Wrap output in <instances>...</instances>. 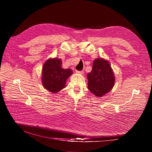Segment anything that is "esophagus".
Here are the masks:
<instances>
[{
	"instance_id": "34e87169",
	"label": "esophagus",
	"mask_w": 152,
	"mask_h": 152,
	"mask_svg": "<svg viewBox=\"0 0 152 152\" xmlns=\"http://www.w3.org/2000/svg\"><path fill=\"white\" fill-rule=\"evenodd\" d=\"M76 73H77V74H79V75H83V71H77V70H76Z\"/></svg>"
}]
</instances>
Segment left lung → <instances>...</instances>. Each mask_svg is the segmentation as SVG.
<instances>
[{"instance_id":"1","label":"left lung","mask_w":152,"mask_h":152,"mask_svg":"<svg viewBox=\"0 0 152 152\" xmlns=\"http://www.w3.org/2000/svg\"><path fill=\"white\" fill-rule=\"evenodd\" d=\"M88 88L96 97H101L113 89L115 76L110 62L103 58L93 62L92 71L87 74Z\"/></svg>"}]
</instances>
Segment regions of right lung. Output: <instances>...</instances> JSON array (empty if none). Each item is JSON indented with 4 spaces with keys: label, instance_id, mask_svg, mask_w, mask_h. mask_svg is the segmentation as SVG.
I'll list each match as a JSON object with an SVG mask.
<instances>
[{
    "label": "right lung",
    "instance_id": "right-lung-1",
    "mask_svg": "<svg viewBox=\"0 0 152 152\" xmlns=\"http://www.w3.org/2000/svg\"><path fill=\"white\" fill-rule=\"evenodd\" d=\"M72 73L71 69L62 68V61L60 59H49L43 65L42 85L49 91L56 93L66 87V80Z\"/></svg>",
    "mask_w": 152,
    "mask_h": 152
}]
</instances>
